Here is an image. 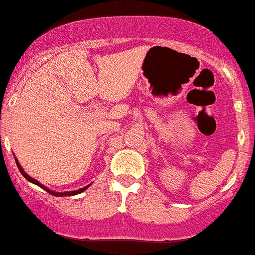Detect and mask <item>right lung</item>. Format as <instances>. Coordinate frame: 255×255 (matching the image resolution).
<instances>
[{
	"instance_id": "obj_1",
	"label": "right lung",
	"mask_w": 255,
	"mask_h": 255,
	"mask_svg": "<svg viewBox=\"0 0 255 255\" xmlns=\"http://www.w3.org/2000/svg\"><path fill=\"white\" fill-rule=\"evenodd\" d=\"M15 163H16V165H18V169L20 170V173L23 174V177L26 178L27 181H29V182H32V184L37 185V186H40V188H43L44 190H45V191H48V193H49V194L54 195V197H70V195L81 194L82 191H85L86 189H87L88 186H90V185H87V186H85V188H82V189H78V190H74V191H65V193H57V191H53V190H50V189L45 188V186H44V185H41V184H40L39 181H37V180H35V178L29 177L28 174H27L26 172H24V170H23V168L20 167V164H19V161L16 160V159H15Z\"/></svg>"
}]
</instances>
